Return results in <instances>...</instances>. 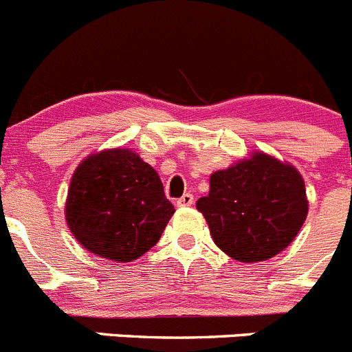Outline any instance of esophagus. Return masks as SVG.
I'll return each mask as SVG.
<instances>
[{
  "instance_id": "obj_1",
  "label": "esophagus",
  "mask_w": 352,
  "mask_h": 352,
  "mask_svg": "<svg viewBox=\"0 0 352 352\" xmlns=\"http://www.w3.org/2000/svg\"><path fill=\"white\" fill-rule=\"evenodd\" d=\"M192 204H195V196L191 192H186V195H182L177 199V207H189Z\"/></svg>"
}]
</instances>
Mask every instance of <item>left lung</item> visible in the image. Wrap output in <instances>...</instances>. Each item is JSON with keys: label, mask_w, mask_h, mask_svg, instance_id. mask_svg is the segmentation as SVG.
I'll use <instances>...</instances> for the list:
<instances>
[{"label": "left lung", "mask_w": 352, "mask_h": 352, "mask_svg": "<svg viewBox=\"0 0 352 352\" xmlns=\"http://www.w3.org/2000/svg\"><path fill=\"white\" fill-rule=\"evenodd\" d=\"M215 245L243 263L274 258L298 235L309 204L302 175L268 154L212 173L196 204Z\"/></svg>", "instance_id": "left-lung-1"}]
</instances>
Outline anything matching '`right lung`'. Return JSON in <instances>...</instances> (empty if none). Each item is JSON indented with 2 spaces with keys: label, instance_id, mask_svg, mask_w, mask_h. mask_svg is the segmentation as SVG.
<instances>
[{
  "label": "right lung",
  "instance_id": "1",
  "mask_svg": "<svg viewBox=\"0 0 352 352\" xmlns=\"http://www.w3.org/2000/svg\"><path fill=\"white\" fill-rule=\"evenodd\" d=\"M173 212L156 170L128 148L82 161L66 199V223L84 249L121 263L156 245Z\"/></svg>",
  "mask_w": 352,
  "mask_h": 352
}]
</instances>
